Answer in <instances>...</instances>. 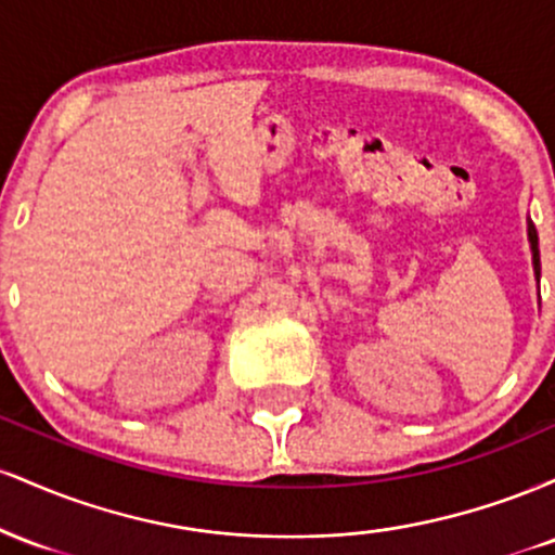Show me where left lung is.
Masks as SVG:
<instances>
[{"instance_id":"obj_1","label":"left lung","mask_w":555,"mask_h":555,"mask_svg":"<svg viewBox=\"0 0 555 555\" xmlns=\"http://www.w3.org/2000/svg\"><path fill=\"white\" fill-rule=\"evenodd\" d=\"M527 232H530V245H532L534 273H538V276H540V250H538V232H534V227H532V224H530V229H527Z\"/></svg>"}]
</instances>
